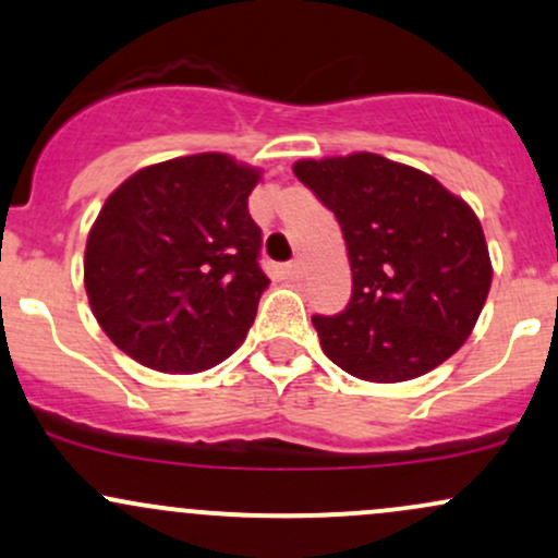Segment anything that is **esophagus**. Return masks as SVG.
Here are the masks:
<instances>
[{"label": "esophagus", "mask_w": 558, "mask_h": 558, "mask_svg": "<svg viewBox=\"0 0 558 558\" xmlns=\"http://www.w3.org/2000/svg\"><path fill=\"white\" fill-rule=\"evenodd\" d=\"M299 275H302V265H299V262H289V265L283 267V278L286 280H296Z\"/></svg>", "instance_id": "1"}]
</instances>
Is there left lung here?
Here are the masks:
<instances>
[{"mask_svg":"<svg viewBox=\"0 0 558 558\" xmlns=\"http://www.w3.org/2000/svg\"><path fill=\"white\" fill-rule=\"evenodd\" d=\"M293 174L339 219L352 302L312 317L323 352L373 384L452 357L485 307L493 262L480 217L442 182L378 153L302 158Z\"/></svg>","mask_w":558,"mask_h":558,"instance_id":"1","label":"left lung"}]
</instances>
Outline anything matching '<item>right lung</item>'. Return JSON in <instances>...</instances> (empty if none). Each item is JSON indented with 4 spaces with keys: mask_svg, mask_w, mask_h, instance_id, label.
<instances>
[{
    "mask_svg": "<svg viewBox=\"0 0 558 558\" xmlns=\"http://www.w3.org/2000/svg\"><path fill=\"white\" fill-rule=\"evenodd\" d=\"M262 169L195 153L134 171L108 195L84 248L95 320L161 373H201L246 339L269 280L248 195Z\"/></svg>",
    "mask_w": 558,
    "mask_h": 558,
    "instance_id": "right-lung-1",
    "label": "right lung"
}]
</instances>
